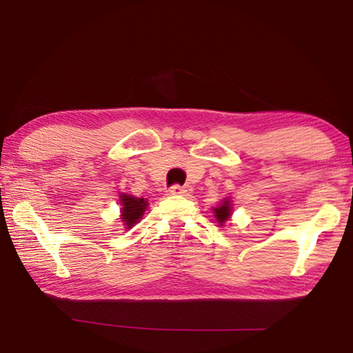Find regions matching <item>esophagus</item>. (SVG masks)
I'll return each mask as SVG.
<instances>
[{"label": "esophagus", "instance_id": "1", "mask_svg": "<svg viewBox=\"0 0 353 353\" xmlns=\"http://www.w3.org/2000/svg\"><path fill=\"white\" fill-rule=\"evenodd\" d=\"M191 190L190 187H179V185H174V187L170 188V194L172 196H190L191 194Z\"/></svg>", "mask_w": 353, "mask_h": 353}]
</instances>
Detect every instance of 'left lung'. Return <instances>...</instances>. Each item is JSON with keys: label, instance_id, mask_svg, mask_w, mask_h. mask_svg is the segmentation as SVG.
Wrapping results in <instances>:
<instances>
[{"label": "left lung", "instance_id": "obj_1", "mask_svg": "<svg viewBox=\"0 0 353 353\" xmlns=\"http://www.w3.org/2000/svg\"><path fill=\"white\" fill-rule=\"evenodd\" d=\"M213 213H214V218H216V223L219 225H224L227 221L230 219V216H232V201H230L229 196L221 201L218 207H213Z\"/></svg>", "mask_w": 353, "mask_h": 353}]
</instances>
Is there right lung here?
<instances>
[{"label":"right lung","instance_id":"1","mask_svg":"<svg viewBox=\"0 0 353 353\" xmlns=\"http://www.w3.org/2000/svg\"><path fill=\"white\" fill-rule=\"evenodd\" d=\"M119 221H121L124 229H132V227L139 223L143 218L146 208H148V199L145 198H135L132 194L121 193L119 194Z\"/></svg>","mask_w":353,"mask_h":353}]
</instances>
